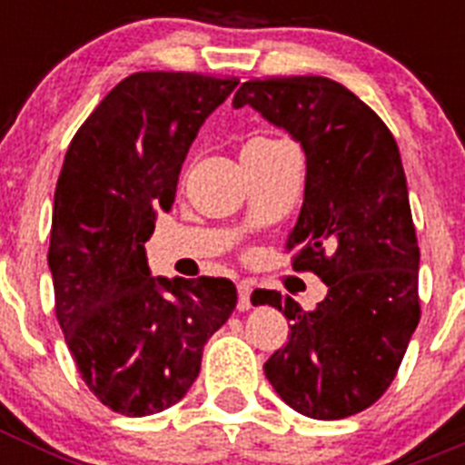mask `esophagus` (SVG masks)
I'll return each mask as SVG.
<instances>
[{
  "label": "esophagus",
  "instance_id": "34e87169",
  "mask_svg": "<svg viewBox=\"0 0 465 465\" xmlns=\"http://www.w3.org/2000/svg\"><path fill=\"white\" fill-rule=\"evenodd\" d=\"M237 310H252V283L249 282L237 283Z\"/></svg>",
  "mask_w": 465,
  "mask_h": 465
}]
</instances>
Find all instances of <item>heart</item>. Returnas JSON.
<instances>
[{
  "mask_svg": "<svg viewBox=\"0 0 465 465\" xmlns=\"http://www.w3.org/2000/svg\"><path fill=\"white\" fill-rule=\"evenodd\" d=\"M253 142H270V139H252V142H249V143H253Z\"/></svg>",
  "mask_w": 465,
  "mask_h": 465,
  "instance_id": "1",
  "label": "heart"
}]
</instances>
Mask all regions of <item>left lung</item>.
<instances>
[{"label":"left lung","mask_w":465,"mask_h":465,"mask_svg":"<svg viewBox=\"0 0 465 465\" xmlns=\"http://www.w3.org/2000/svg\"><path fill=\"white\" fill-rule=\"evenodd\" d=\"M244 104L305 151V200L286 252L293 270L328 283L310 312L279 291H253V305L277 307L293 322L289 342L262 371L295 412L351 417L391 386L421 319L417 232L398 143L371 106L326 76L246 81L232 100L235 109Z\"/></svg>","instance_id":"left-lung-1"}]
</instances>
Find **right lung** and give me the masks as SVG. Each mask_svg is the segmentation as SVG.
I'll return each instance as SVG.
<instances>
[{
  "label": "right lung",
  "mask_w": 465,
  "mask_h": 465,
  "mask_svg": "<svg viewBox=\"0 0 465 465\" xmlns=\"http://www.w3.org/2000/svg\"><path fill=\"white\" fill-rule=\"evenodd\" d=\"M240 81L137 72L76 130L55 186L48 268L64 342L94 398L125 417L182 401L237 305L223 277L153 279L143 244L174 203L204 118Z\"/></svg>",
  "instance_id": "1"
}]
</instances>
